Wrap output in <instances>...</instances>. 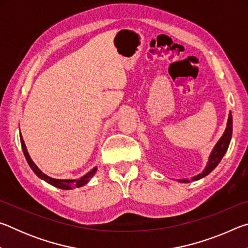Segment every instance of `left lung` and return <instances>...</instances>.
Returning a JSON list of instances; mask_svg holds the SVG:
<instances>
[{"label": "left lung", "mask_w": 248, "mask_h": 248, "mask_svg": "<svg viewBox=\"0 0 248 248\" xmlns=\"http://www.w3.org/2000/svg\"><path fill=\"white\" fill-rule=\"evenodd\" d=\"M232 129H233V120H232V114L230 112L229 115V119H228V124H226V129L223 133V136L221 137V139L219 140V142L216 144L215 149L212 150L211 154H210V157H209V162L207 166H205L204 170L202 173L195 176V177H192L191 180H198L200 178L204 177V176H207L208 174L211 173V171L216 169L217 166V164L221 162L222 157L224 156V154L226 151H228V148L230 145V142H231V138H232ZM178 182L180 183H189L190 179H178Z\"/></svg>", "instance_id": "1"}]
</instances>
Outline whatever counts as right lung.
Here are the masks:
<instances>
[{
  "instance_id": "1",
  "label": "right lung",
  "mask_w": 248,
  "mask_h": 248,
  "mask_svg": "<svg viewBox=\"0 0 248 248\" xmlns=\"http://www.w3.org/2000/svg\"><path fill=\"white\" fill-rule=\"evenodd\" d=\"M20 144H22V149H23V152H24V155L25 157H26V161L28 163V165L31 166V169L32 170L33 173H35L37 176H38L39 178L44 179L45 182H47L48 184L52 185V186L57 187V188H60V189H72V188H78V187H82L84 186V185H86L87 183L90 182V179L93 177L94 174L96 173V167L95 169L92 170L91 171H89L86 175H84L83 177L78 178V179H56V178H51L49 177V176H47L46 174H44L43 171H41L38 167H37V165L35 164V163L32 162V159L31 158V156H29V154L27 152V149H26V145H25V142L23 140V137L22 134H20Z\"/></svg>"
}]
</instances>
